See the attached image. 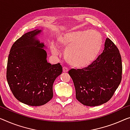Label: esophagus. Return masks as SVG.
<instances>
[{"instance_id": "obj_1", "label": "esophagus", "mask_w": 130, "mask_h": 130, "mask_svg": "<svg viewBox=\"0 0 130 130\" xmlns=\"http://www.w3.org/2000/svg\"><path fill=\"white\" fill-rule=\"evenodd\" d=\"M62 70L63 72H68V69L66 67H63Z\"/></svg>"}]
</instances>
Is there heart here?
Wrapping results in <instances>:
<instances>
[{
  "label": "heart",
  "instance_id": "obj_1",
  "mask_svg": "<svg viewBox=\"0 0 130 130\" xmlns=\"http://www.w3.org/2000/svg\"><path fill=\"white\" fill-rule=\"evenodd\" d=\"M57 42L65 48L64 58L67 62L78 68L90 65L98 57L103 45L101 34L92 30L62 32L57 37ZM51 50L53 54L57 53L55 45H52Z\"/></svg>",
  "mask_w": 130,
  "mask_h": 130
}]
</instances>
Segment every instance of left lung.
Segmentation results:
<instances>
[{
	"mask_svg": "<svg viewBox=\"0 0 130 130\" xmlns=\"http://www.w3.org/2000/svg\"><path fill=\"white\" fill-rule=\"evenodd\" d=\"M68 73L79 102L88 106L105 103L113 96L121 80L122 62L119 50L107 38L103 51L92 64L83 69H72Z\"/></svg>",
	"mask_w": 130,
	"mask_h": 130,
	"instance_id": "1",
	"label": "left lung"
}]
</instances>
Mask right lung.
Returning a JSON list of instances; mask_svg holds the SVG:
<instances>
[{"instance_id":"right-lung-1","label":"right lung","mask_w":130,"mask_h":130,"mask_svg":"<svg viewBox=\"0 0 130 130\" xmlns=\"http://www.w3.org/2000/svg\"><path fill=\"white\" fill-rule=\"evenodd\" d=\"M41 29L31 31L15 41L8 57L6 78L13 95L20 102L40 106L53 97V84L62 72L60 63L51 65L43 42L37 39Z\"/></svg>"}]
</instances>
